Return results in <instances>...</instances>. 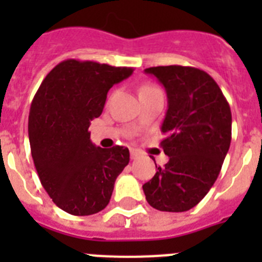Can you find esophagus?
I'll return each mask as SVG.
<instances>
[{"label": "esophagus", "instance_id": "esophagus-1", "mask_svg": "<svg viewBox=\"0 0 262 262\" xmlns=\"http://www.w3.org/2000/svg\"><path fill=\"white\" fill-rule=\"evenodd\" d=\"M129 155H131V159H133V160L138 159V157L140 156L139 151H138V149H135V148H129Z\"/></svg>", "mask_w": 262, "mask_h": 262}]
</instances>
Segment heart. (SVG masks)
I'll return each mask as SVG.
<instances>
[{
  "instance_id": "heart-1",
  "label": "heart",
  "mask_w": 262,
  "mask_h": 262,
  "mask_svg": "<svg viewBox=\"0 0 262 262\" xmlns=\"http://www.w3.org/2000/svg\"><path fill=\"white\" fill-rule=\"evenodd\" d=\"M152 88L154 86H149V85H145V86H143L142 89H140V92H142V90H147V89H152Z\"/></svg>"
}]
</instances>
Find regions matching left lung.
I'll return each instance as SVG.
<instances>
[{
  "label": "left lung",
  "mask_w": 262,
  "mask_h": 262,
  "mask_svg": "<svg viewBox=\"0 0 262 262\" xmlns=\"http://www.w3.org/2000/svg\"><path fill=\"white\" fill-rule=\"evenodd\" d=\"M144 72L165 88L168 110L161 131L166 138L160 144L169 156L143 185L145 200L160 211H187L205 198L221 173L231 144L230 105L205 71L168 66Z\"/></svg>",
  "instance_id": "1"
}]
</instances>
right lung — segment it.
<instances>
[{
  "mask_svg": "<svg viewBox=\"0 0 262 262\" xmlns=\"http://www.w3.org/2000/svg\"><path fill=\"white\" fill-rule=\"evenodd\" d=\"M133 72L127 67L64 60L46 76L32 99V160L48 195L68 214L85 216L105 209L115 180L128 164V148L96 147L89 126L102 114L110 88Z\"/></svg>",
  "mask_w": 262,
  "mask_h": 262,
  "instance_id": "add662e5",
  "label": "right lung"
}]
</instances>
